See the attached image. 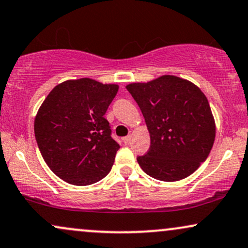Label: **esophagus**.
I'll return each mask as SVG.
<instances>
[{
  "instance_id": "34e87169",
  "label": "esophagus",
  "mask_w": 248,
  "mask_h": 248,
  "mask_svg": "<svg viewBox=\"0 0 248 248\" xmlns=\"http://www.w3.org/2000/svg\"><path fill=\"white\" fill-rule=\"evenodd\" d=\"M124 144H130V142H132V136L130 135H128V136H126L124 139Z\"/></svg>"
}]
</instances>
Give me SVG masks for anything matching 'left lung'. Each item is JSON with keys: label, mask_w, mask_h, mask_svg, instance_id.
I'll use <instances>...</instances> for the list:
<instances>
[{"label": "left lung", "mask_w": 248, "mask_h": 248, "mask_svg": "<svg viewBox=\"0 0 248 248\" xmlns=\"http://www.w3.org/2000/svg\"><path fill=\"white\" fill-rule=\"evenodd\" d=\"M127 90L141 108L150 149L137 157L143 171L162 181H178L199 169L213 148L215 120L207 97L196 85L165 75Z\"/></svg>", "instance_id": "1"}]
</instances>
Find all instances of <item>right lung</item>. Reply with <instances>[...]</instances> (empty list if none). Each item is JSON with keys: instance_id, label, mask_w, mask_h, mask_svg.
<instances>
[{"instance_id": "add662e5", "label": "right lung", "mask_w": 248, "mask_h": 248, "mask_svg": "<svg viewBox=\"0 0 248 248\" xmlns=\"http://www.w3.org/2000/svg\"><path fill=\"white\" fill-rule=\"evenodd\" d=\"M119 86L90 78L56 85L40 106L34 135L48 168L65 183L88 186L111 171L116 151L105 113Z\"/></svg>"}]
</instances>
